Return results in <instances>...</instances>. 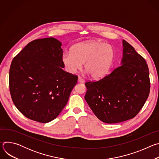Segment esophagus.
Instances as JSON below:
<instances>
[{
    "label": "esophagus",
    "instance_id": "esophagus-1",
    "mask_svg": "<svg viewBox=\"0 0 159 159\" xmlns=\"http://www.w3.org/2000/svg\"><path fill=\"white\" fill-rule=\"evenodd\" d=\"M78 81H79V82H85V80H84L82 77H79V78H78Z\"/></svg>",
    "mask_w": 159,
    "mask_h": 159
}]
</instances>
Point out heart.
<instances>
[{
    "label": "heart",
    "mask_w": 159,
    "mask_h": 159,
    "mask_svg": "<svg viewBox=\"0 0 159 159\" xmlns=\"http://www.w3.org/2000/svg\"><path fill=\"white\" fill-rule=\"evenodd\" d=\"M114 58L115 51L110 44L91 41L75 44L71 52L63 54L61 60L69 72L75 73L85 63L90 77L98 79L108 73Z\"/></svg>",
    "instance_id": "1"
}]
</instances>
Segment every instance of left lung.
I'll return each instance as SVG.
<instances>
[{
  "label": "left lung",
  "instance_id": "1",
  "mask_svg": "<svg viewBox=\"0 0 159 159\" xmlns=\"http://www.w3.org/2000/svg\"><path fill=\"white\" fill-rule=\"evenodd\" d=\"M122 65L97 81H87L85 99L104 123H118L133 118L150 93L148 67L145 60L125 40Z\"/></svg>",
  "mask_w": 159,
  "mask_h": 159
}]
</instances>
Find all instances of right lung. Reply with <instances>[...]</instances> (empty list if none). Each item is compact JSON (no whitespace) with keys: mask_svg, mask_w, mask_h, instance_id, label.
Masks as SVG:
<instances>
[{"mask_svg":"<svg viewBox=\"0 0 159 159\" xmlns=\"http://www.w3.org/2000/svg\"><path fill=\"white\" fill-rule=\"evenodd\" d=\"M61 43L54 38L29 43L12 60L9 90L26 118L46 123L55 119L69 100L78 76L63 70Z\"/></svg>","mask_w":159,"mask_h":159,"instance_id":"1","label":"right lung"}]
</instances>
